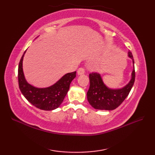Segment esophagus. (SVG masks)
I'll return each mask as SVG.
<instances>
[{"label": "esophagus", "mask_w": 155, "mask_h": 155, "mask_svg": "<svg viewBox=\"0 0 155 155\" xmlns=\"http://www.w3.org/2000/svg\"><path fill=\"white\" fill-rule=\"evenodd\" d=\"M84 72H85V69H84V68H83V67L79 68L78 69V71H77V73H78V75L83 74L84 73Z\"/></svg>", "instance_id": "esophagus-1"}]
</instances>
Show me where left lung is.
<instances>
[{"instance_id":"1","label":"left lung","mask_w":155,"mask_h":155,"mask_svg":"<svg viewBox=\"0 0 155 155\" xmlns=\"http://www.w3.org/2000/svg\"><path fill=\"white\" fill-rule=\"evenodd\" d=\"M128 57L132 58L133 54L128 52ZM90 87L87 92L88 103L95 109L111 110L117 108L122 104L129 94L135 80V71L132 72V78L126 86L120 89H110L103 83L101 75L97 72L89 74Z\"/></svg>"}]
</instances>
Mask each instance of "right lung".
Instances as JSON below:
<instances>
[{
	"mask_svg": "<svg viewBox=\"0 0 155 155\" xmlns=\"http://www.w3.org/2000/svg\"><path fill=\"white\" fill-rule=\"evenodd\" d=\"M26 51L19 62L18 69V86L22 94L33 106L44 110L57 108L62 103L70 88L71 81L76 77V71L64 75L52 86L40 88L28 84L26 81L22 70V60Z\"/></svg>",
	"mask_w": 155,
	"mask_h": 155,
	"instance_id": "right-lung-1",
	"label": "right lung"
}]
</instances>
